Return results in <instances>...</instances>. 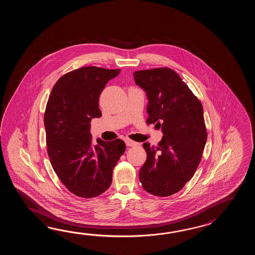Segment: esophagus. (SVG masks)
<instances>
[{"instance_id": "34e87169", "label": "esophagus", "mask_w": 255, "mask_h": 255, "mask_svg": "<svg viewBox=\"0 0 255 255\" xmlns=\"http://www.w3.org/2000/svg\"><path fill=\"white\" fill-rule=\"evenodd\" d=\"M126 145L128 146H135L137 145V143L135 141L131 140L130 138H125Z\"/></svg>"}]
</instances>
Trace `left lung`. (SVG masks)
I'll use <instances>...</instances> for the list:
<instances>
[{
    "instance_id": "8db88e82",
    "label": "left lung",
    "mask_w": 255,
    "mask_h": 255,
    "mask_svg": "<svg viewBox=\"0 0 255 255\" xmlns=\"http://www.w3.org/2000/svg\"><path fill=\"white\" fill-rule=\"evenodd\" d=\"M133 76L148 100L146 124H156L164 135L157 146L143 144L146 160L139 180L150 194L172 195L193 177L201 162L207 140L203 108L170 68L135 71Z\"/></svg>"
}]
</instances>
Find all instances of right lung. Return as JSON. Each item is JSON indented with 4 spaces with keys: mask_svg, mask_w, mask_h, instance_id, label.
Instances as JSON below:
<instances>
[{
    "mask_svg": "<svg viewBox=\"0 0 255 255\" xmlns=\"http://www.w3.org/2000/svg\"><path fill=\"white\" fill-rule=\"evenodd\" d=\"M120 73L97 66L69 72L55 83L46 105L43 120L50 161L62 183L78 197L94 198L108 190L125 152L120 138H98L94 146L89 131L92 119L102 116L100 94Z\"/></svg>",
    "mask_w": 255,
    "mask_h": 255,
    "instance_id": "obj_1",
    "label": "right lung"
}]
</instances>
